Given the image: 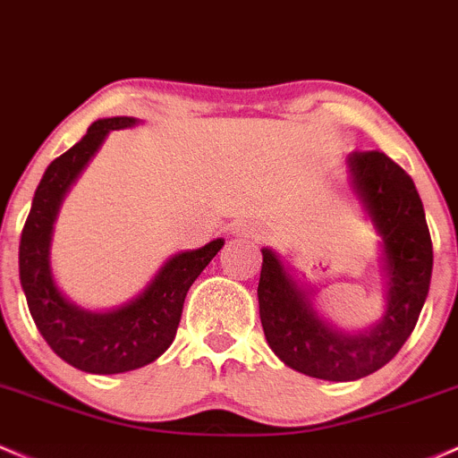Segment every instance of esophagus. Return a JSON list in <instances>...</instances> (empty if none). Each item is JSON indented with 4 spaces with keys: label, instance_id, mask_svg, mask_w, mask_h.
Returning <instances> with one entry per match:
<instances>
[{
    "label": "esophagus",
    "instance_id": "obj_1",
    "mask_svg": "<svg viewBox=\"0 0 458 458\" xmlns=\"http://www.w3.org/2000/svg\"><path fill=\"white\" fill-rule=\"evenodd\" d=\"M239 234H245V237H252V239H259V234L254 233V230H248V228H237Z\"/></svg>",
    "mask_w": 458,
    "mask_h": 458
}]
</instances>
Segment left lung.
I'll use <instances>...</instances> for the list:
<instances>
[{
    "instance_id": "8db88e82",
    "label": "left lung",
    "mask_w": 458,
    "mask_h": 458,
    "mask_svg": "<svg viewBox=\"0 0 458 458\" xmlns=\"http://www.w3.org/2000/svg\"><path fill=\"white\" fill-rule=\"evenodd\" d=\"M353 186L377 225L386 252V311L360 335L329 329L272 250H261L259 316L274 353L310 377L349 382L388 364L411 338L430 290L432 239L412 177L384 151H353Z\"/></svg>"
}]
</instances>
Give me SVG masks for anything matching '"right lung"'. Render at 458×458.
<instances>
[{
  "label": "right lung",
  "instance_id": "1",
  "mask_svg": "<svg viewBox=\"0 0 458 458\" xmlns=\"http://www.w3.org/2000/svg\"><path fill=\"white\" fill-rule=\"evenodd\" d=\"M131 124L136 120L127 115L96 120L83 140L46 168L19 242V278L37 329L61 360L96 375L124 373L160 358L175 338L191 285L224 248V242L215 239L177 254L136 301L109 314H89L61 296L50 272L52 224L61 199L105 136Z\"/></svg>",
  "mask_w": 458,
  "mask_h": 458
}]
</instances>
